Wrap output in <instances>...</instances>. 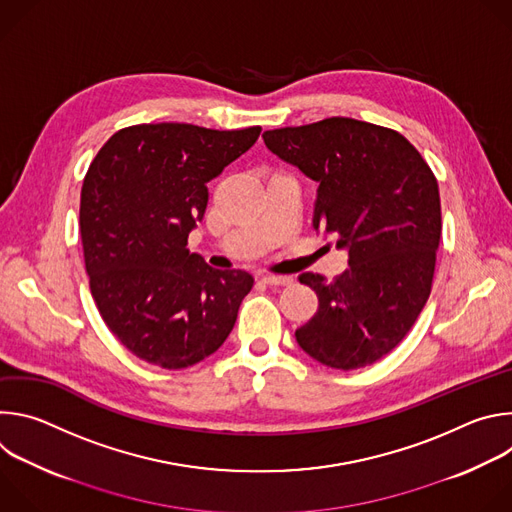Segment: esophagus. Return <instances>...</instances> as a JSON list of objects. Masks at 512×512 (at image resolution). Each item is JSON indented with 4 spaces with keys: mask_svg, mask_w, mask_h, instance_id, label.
I'll return each mask as SVG.
<instances>
[{
    "mask_svg": "<svg viewBox=\"0 0 512 512\" xmlns=\"http://www.w3.org/2000/svg\"><path fill=\"white\" fill-rule=\"evenodd\" d=\"M291 281V277H287V275H263L261 277V283H265V285H289Z\"/></svg>",
    "mask_w": 512,
    "mask_h": 512,
    "instance_id": "esophagus-1",
    "label": "esophagus"
}]
</instances>
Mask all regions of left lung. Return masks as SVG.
Wrapping results in <instances>:
<instances>
[{
  "label": "left lung",
  "instance_id": "left-lung-1",
  "mask_svg": "<svg viewBox=\"0 0 512 512\" xmlns=\"http://www.w3.org/2000/svg\"><path fill=\"white\" fill-rule=\"evenodd\" d=\"M263 141L318 182L312 227L348 251L350 267L332 281L300 275L318 312L296 340L326 367H369L405 338L429 298L442 235L437 180L399 131L350 117L271 129Z\"/></svg>",
  "mask_w": 512,
  "mask_h": 512
}]
</instances>
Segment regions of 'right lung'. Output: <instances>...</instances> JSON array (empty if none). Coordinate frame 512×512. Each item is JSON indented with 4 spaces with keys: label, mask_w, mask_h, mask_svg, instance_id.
<instances>
[{
    "label": "right lung",
    "mask_w": 512,
    "mask_h": 512,
    "mask_svg": "<svg viewBox=\"0 0 512 512\" xmlns=\"http://www.w3.org/2000/svg\"><path fill=\"white\" fill-rule=\"evenodd\" d=\"M190 123H141L113 133L81 190V239L93 300L137 358L162 369L204 360L231 334L253 287L247 271H218L186 249L208 188L257 141Z\"/></svg>",
    "instance_id": "add662e5"
}]
</instances>
